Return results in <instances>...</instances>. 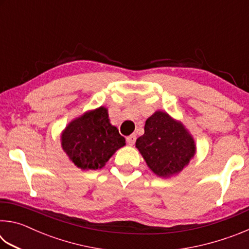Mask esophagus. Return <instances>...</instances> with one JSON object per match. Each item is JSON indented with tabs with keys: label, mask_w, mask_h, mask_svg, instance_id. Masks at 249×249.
I'll use <instances>...</instances> for the list:
<instances>
[{
	"label": "esophagus",
	"mask_w": 249,
	"mask_h": 249,
	"mask_svg": "<svg viewBox=\"0 0 249 249\" xmlns=\"http://www.w3.org/2000/svg\"><path fill=\"white\" fill-rule=\"evenodd\" d=\"M126 141H127V144L129 146H133L135 144V142H136V135H130V136L126 138Z\"/></svg>",
	"instance_id": "obj_1"
}]
</instances>
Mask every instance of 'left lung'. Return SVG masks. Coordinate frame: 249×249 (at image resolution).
<instances>
[{
  "mask_svg": "<svg viewBox=\"0 0 249 249\" xmlns=\"http://www.w3.org/2000/svg\"><path fill=\"white\" fill-rule=\"evenodd\" d=\"M144 129L135 145L149 169L160 178L178 175L195 157V138L167 112L156 111L147 119Z\"/></svg>",
  "mask_w": 249,
  "mask_h": 249,
  "instance_id": "left-lung-1",
  "label": "left lung"
}]
</instances>
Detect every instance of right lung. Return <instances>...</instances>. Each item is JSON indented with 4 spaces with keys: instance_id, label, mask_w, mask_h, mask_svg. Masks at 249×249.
I'll list each match as a JSON object with an SVG mask.
<instances>
[{
    "instance_id": "obj_1",
    "label": "right lung",
    "mask_w": 249,
    "mask_h": 249,
    "mask_svg": "<svg viewBox=\"0 0 249 249\" xmlns=\"http://www.w3.org/2000/svg\"><path fill=\"white\" fill-rule=\"evenodd\" d=\"M60 141L70 161L83 170L101 169L117 149L126 145L104 107L75 117L61 132Z\"/></svg>"
}]
</instances>
